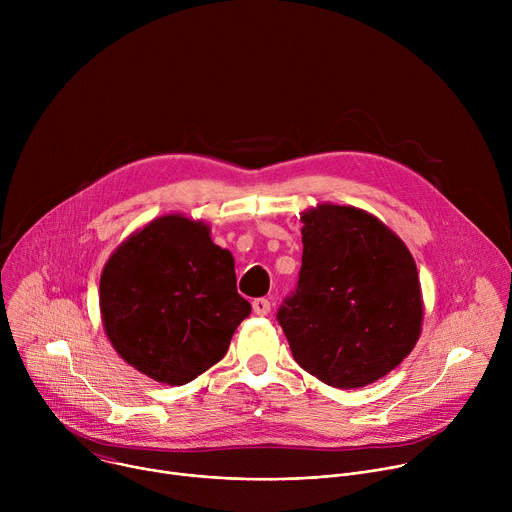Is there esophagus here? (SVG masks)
Listing matches in <instances>:
<instances>
[{
    "label": "esophagus",
    "instance_id": "obj_1",
    "mask_svg": "<svg viewBox=\"0 0 512 512\" xmlns=\"http://www.w3.org/2000/svg\"><path fill=\"white\" fill-rule=\"evenodd\" d=\"M253 312L257 314V316H267L269 312H271V304H269V300H265V298H257V300H253Z\"/></svg>",
    "mask_w": 512,
    "mask_h": 512
}]
</instances>
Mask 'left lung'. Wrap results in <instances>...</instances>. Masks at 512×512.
Segmentation results:
<instances>
[{
  "label": "left lung",
  "mask_w": 512,
  "mask_h": 512,
  "mask_svg": "<svg viewBox=\"0 0 512 512\" xmlns=\"http://www.w3.org/2000/svg\"><path fill=\"white\" fill-rule=\"evenodd\" d=\"M302 269L277 310L291 354L336 389H358L391 373L421 334L415 261L377 216L318 204L302 214Z\"/></svg>",
  "instance_id": "obj_1"
}]
</instances>
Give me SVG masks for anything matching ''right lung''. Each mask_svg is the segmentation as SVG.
Returning a JSON list of instances; mask_svg holds the SVG:
<instances>
[{"instance_id": "1", "label": "right lung", "mask_w": 512, "mask_h": 512, "mask_svg": "<svg viewBox=\"0 0 512 512\" xmlns=\"http://www.w3.org/2000/svg\"><path fill=\"white\" fill-rule=\"evenodd\" d=\"M101 318L119 356L139 373L186 385L221 360L251 304L237 294L235 259L202 221L156 218L109 257Z\"/></svg>"}]
</instances>
